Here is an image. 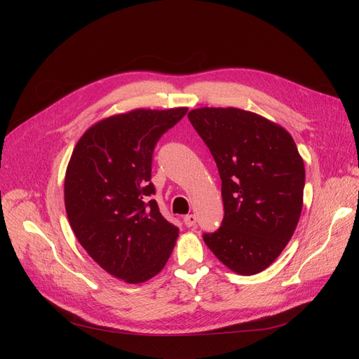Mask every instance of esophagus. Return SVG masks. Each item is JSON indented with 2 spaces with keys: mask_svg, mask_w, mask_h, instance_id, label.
I'll list each match as a JSON object with an SVG mask.
<instances>
[{
  "mask_svg": "<svg viewBox=\"0 0 359 359\" xmlns=\"http://www.w3.org/2000/svg\"><path fill=\"white\" fill-rule=\"evenodd\" d=\"M183 221H184V225L186 227H195V224H196V215H194V214H191V215H186L184 218H183Z\"/></svg>",
  "mask_w": 359,
  "mask_h": 359,
  "instance_id": "obj_1",
  "label": "esophagus"
}]
</instances>
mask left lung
<instances>
[{
	"mask_svg": "<svg viewBox=\"0 0 359 359\" xmlns=\"http://www.w3.org/2000/svg\"><path fill=\"white\" fill-rule=\"evenodd\" d=\"M217 163L224 219L203 241L240 275L265 271L285 249L303 210L304 161L280 125L237 107L187 113Z\"/></svg>",
	"mask_w": 359,
	"mask_h": 359,
	"instance_id": "1",
	"label": "left lung"
}]
</instances>
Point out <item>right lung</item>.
I'll return each instance as SVG.
<instances>
[{
    "instance_id": "1",
    "label": "right lung",
    "mask_w": 359,
    "mask_h": 359,
    "mask_svg": "<svg viewBox=\"0 0 359 359\" xmlns=\"http://www.w3.org/2000/svg\"><path fill=\"white\" fill-rule=\"evenodd\" d=\"M187 107L135 109L88 128L67 167L64 198L71 229L111 276L140 284L167 263L179 229L160 212L151 183L157 141Z\"/></svg>"
}]
</instances>
